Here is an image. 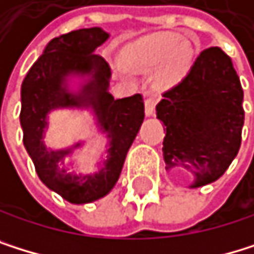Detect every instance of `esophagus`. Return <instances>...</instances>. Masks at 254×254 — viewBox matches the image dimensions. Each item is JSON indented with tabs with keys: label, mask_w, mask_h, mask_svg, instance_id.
Returning <instances> with one entry per match:
<instances>
[{
	"label": "esophagus",
	"mask_w": 254,
	"mask_h": 254,
	"mask_svg": "<svg viewBox=\"0 0 254 254\" xmlns=\"http://www.w3.org/2000/svg\"><path fill=\"white\" fill-rule=\"evenodd\" d=\"M154 109H156V100H154L153 97H148V98L145 100V115H147V117L153 115V113H154Z\"/></svg>",
	"instance_id": "esophagus-1"
}]
</instances>
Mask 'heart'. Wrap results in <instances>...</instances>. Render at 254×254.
Listing matches in <instances>:
<instances>
[{
  "label": "heart",
  "mask_w": 254,
  "mask_h": 254,
  "mask_svg": "<svg viewBox=\"0 0 254 254\" xmlns=\"http://www.w3.org/2000/svg\"><path fill=\"white\" fill-rule=\"evenodd\" d=\"M126 65L136 71H150L160 65L159 83L170 86L179 81L192 65L194 48L173 33H156L141 37L121 51Z\"/></svg>",
  "instance_id": "obj_1"
}]
</instances>
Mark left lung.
<instances>
[{"label":"left lung","mask_w":254,"mask_h":254,"mask_svg":"<svg viewBox=\"0 0 254 254\" xmlns=\"http://www.w3.org/2000/svg\"><path fill=\"white\" fill-rule=\"evenodd\" d=\"M162 97L156 110L167 126V170L194 173L192 188L220 179L239 151L244 126V92L230 57L220 47L203 50Z\"/></svg>","instance_id":"8db88e82"}]
</instances>
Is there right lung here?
I'll return each mask as SVG.
<instances>
[{
	"instance_id": "right-lung-1",
	"label": "right lung",
	"mask_w": 254,
	"mask_h": 254,
	"mask_svg": "<svg viewBox=\"0 0 254 254\" xmlns=\"http://www.w3.org/2000/svg\"><path fill=\"white\" fill-rule=\"evenodd\" d=\"M109 34L98 27L62 34L47 45L44 54L27 72L21 89V126L24 145L34 162L39 179L60 197L74 204L95 201L115 186L130 145L145 117L141 94L115 100L109 92L110 66L95 50ZM71 72L89 73L91 80L78 96L69 94L63 80ZM92 105L109 133V157L94 175L69 168L72 150H48L42 142L48 112L57 107ZM80 144H75L78 147Z\"/></svg>"
}]
</instances>
